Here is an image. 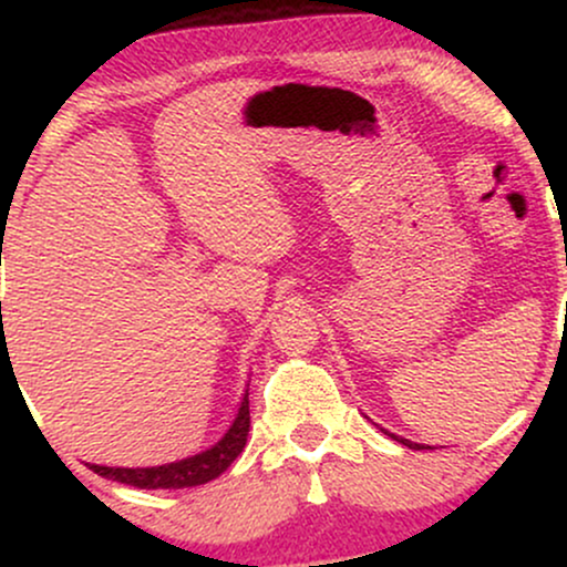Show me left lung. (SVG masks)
Segmentation results:
<instances>
[{
  "instance_id": "left-lung-1",
  "label": "left lung",
  "mask_w": 567,
  "mask_h": 567,
  "mask_svg": "<svg viewBox=\"0 0 567 567\" xmlns=\"http://www.w3.org/2000/svg\"><path fill=\"white\" fill-rule=\"evenodd\" d=\"M392 437H394L396 442H402V445H405V447H413V451H421V447H424V445H419V442H410V440H405V437H396V434H392Z\"/></svg>"
}]
</instances>
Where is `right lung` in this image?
I'll return each mask as SVG.
<instances>
[{
  "label": "right lung",
  "mask_w": 567,
  "mask_h": 567,
  "mask_svg": "<svg viewBox=\"0 0 567 567\" xmlns=\"http://www.w3.org/2000/svg\"><path fill=\"white\" fill-rule=\"evenodd\" d=\"M247 432H250V400L247 394L243 396V405H239L237 415H234L231 426L226 429V434L216 445L207 447L197 455H188V458L173 461V464L162 466H141V470H127V466H101L90 464V470L101 477L114 480V483L143 487V491H157V487H194L205 485L210 480H216L218 474H224L234 464L239 453H243Z\"/></svg>",
  "instance_id": "obj_1"
}]
</instances>
